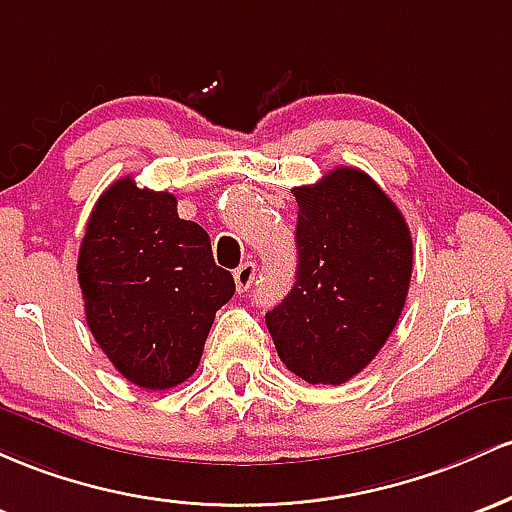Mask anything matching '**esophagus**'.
I'll list each match as a JSON object with an SVG mask.
<instances>
[{
  "mask_svg": "<svg viewBox=\"0 0 512 512\" xmlns=\"http://www.w3.org/2000/svg\"><path fill=\"white\" fill-rule=\"evenodd\" d=\"M256 278V266L251 261L241 263V266L234 271V283H237V292H246L251 285H254Z\"/></svg>",
  "mask_w": 512,
  "mask_h": 512,
  "instance_id": "obj_1",
  "label": "esophagus"
}]
</instances>
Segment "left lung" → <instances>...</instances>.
<instances>
[{"label":"left lung","mask_w":512,"mask_h":512,"mask_svg":"<svg viewBox=\"0 0 512 512\" xmlns=\"http://www.w3.org/2000/svg\"><path fill=\"white\" fill-rule=\"evenodd\" d=\"M297 200V275L266 314L275 350L309 384H343L387 343L409 295L404 215L365 171L338 166Z\"/></svg>","instance_id":"left-lung-1"}]
</instances>
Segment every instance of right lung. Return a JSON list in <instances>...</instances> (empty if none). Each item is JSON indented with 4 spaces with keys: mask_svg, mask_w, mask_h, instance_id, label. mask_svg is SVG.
Returning a JSON list of instances; mask_svg holds the SVG:
<instances>
[{
    "mask_svg": "<svg viewBox=\"0 0 512 512\" xmlns=\"http://www.w3.org/2000/svg\"><path fill=\"white\" fill-rule=\"evenodd\" d=\"M89 331L125 380L171 389L193 375L234 278L212 258L203 227L176 198L125 176L103 191L79 246Z\"/></svg>",
    "mask_w": 512,
    "mask_h": 512,
    "instance_id": "1",
    "label": "right lung"
}]
</instances>
